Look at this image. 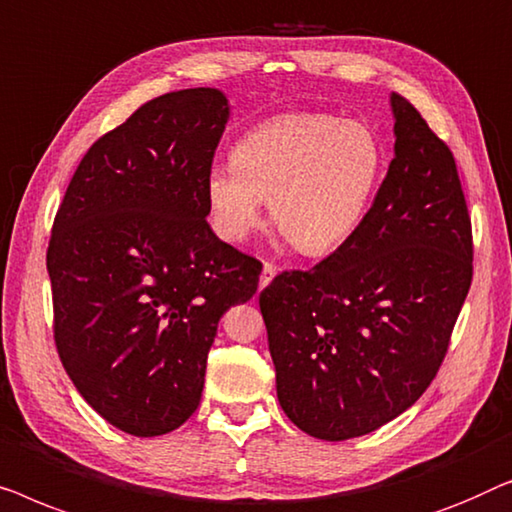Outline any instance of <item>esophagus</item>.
<instances>
[{
  "label": "esophagus",
  "instance_id": "1",
  "mask_svg": "<svg viewBox=\"0 0 512 512\" xmlns=\"http://www.w3.org/2000/svg\"><path fill=\"white\" fill-rule=\"evenodd\" d=\"M276 273H278L276 266H273L271 262H264V266H262V276H259V287H266V285H269L271 280L276 278Z\"/></svg>",
  "mask_w": 512,
  "mask_h": 512
}]
</instances>
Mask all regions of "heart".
Returning a JSON list of instances; mask_svg holds the SVG:
<instances>
[{"mask_svg": "<svg viewBox=\"0 0 512 512\" xmlns=\"http://www.w3.org/2000/svg\"><path fill=\"white\" fill-rule=\"evenodd\" d=\"M376 129L331 113H283L236 141L232 164L206 174V204L220 239L243 243L271 220L299 253L341 248L362 227L385 174Z\"/></svg>", "mask_w": 512, "mask_h": 512, "instance_id": "obj_1", "label": "heart"}]
</instances>
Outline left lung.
Segmentation results:
<instances>
[{
  "instance_id": "1",
  "label": "left lung",
  "mask_w": 512,
  "mask_h": 512,
  "mask_svg": "<svg viewBox=\"0 0 512 512\" xmlns=\"http://www.w3.org/2000/svg\"><path fill=\"white\" fill-rule=\"evenodd\" d=\"M390 106L394 160L362 227L259 294L280 408L322 441L371 434L422 397L473 278L455 157L408 99Z\"/></svg>"
}]
</instances>
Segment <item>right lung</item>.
<instances>
[{"instance_id": "1", "label": "right lung", "mask_w": 512, "mask_h": 512, "mask_svg": "<svg viewBox=\"0 0 512 512\" xmlns=\"http://www.w3.org/2000/svg\"><path fill=\"white\" fill-rule=\"evenodd\" d=\"M229 120L215 88L150 99L78 164L46 266L55 345L81 397L132 436H162L197 410L229 306L262 264L206 222V174Z\"/></svg>"}]
</instances>
